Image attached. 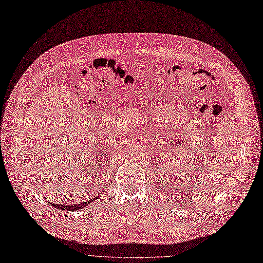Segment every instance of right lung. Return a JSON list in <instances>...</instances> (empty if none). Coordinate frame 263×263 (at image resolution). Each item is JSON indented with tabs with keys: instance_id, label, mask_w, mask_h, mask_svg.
Wrapping results in <instances>:
<instances>
[{
	"instance_id": "add662e5",
	"label": "right lung",
	"mask_w": 263,
	"mask_h": 263,
	"mask_svg": "<svg viewBox=\"0 0 263 263\" xmlns=\"http://www.w3.org/2000/svg\"><path fill=\"white\" fill-rule=\"evenodd\" d=\"M96 199H98V197H96V198H92L91 200H89L88 202H84V203H82V204H70V205H65V204H52V203H50V205L51 206H53V208H57V209H60V210H64V211H66V212H72V211H77V210H82L83 208H85L87 204H89L90 202H92L93 200H96Z\"/></svg>"
}]
</instances>
